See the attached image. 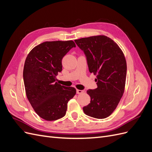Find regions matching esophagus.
Returning a JSON list of instances; mask_svg holds the SVG:
<instances>
[{"label": "esophagus", "mask_w": 152, "mask_h": 152, "mask_svg": "<svg viewBox=\"0 0 152 152\" xmlns=\"http://www.w3.org/2000/svg\"><path fill=\"white\" fill-rule=\"evenodd\" d=\"M84 93V91L77 89V94H82V93Z\"/></svg>", "instance_id": "esophagus-1"}]
</instances>
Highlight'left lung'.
Instances as JSON below:
<instances>
[{
	"instance_id": "8db88e82",
	"label": "left lung",
	"mask_w": 152,
	"mask_h": 152,
	"mask_svg": "<svg viewBox=\"0 0 152 152\" xmlns=\"http://www.w3.org/2000/svg\"><path fill=\"white\" fill-rule=\"evenodd\" d=\"M87 57L90 73L96 75L98 87L89 89L90 103L83 108L87 115L104 118L116 109L124 93L127 63L122 49L105 35H96L75 40Z\"/></svg>"
}]
</instances>
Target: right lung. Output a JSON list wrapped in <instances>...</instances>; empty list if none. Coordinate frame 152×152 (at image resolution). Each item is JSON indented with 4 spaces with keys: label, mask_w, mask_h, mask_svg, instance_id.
Here are the masks:
<instances>
[{
    "label": "right lung",
    "mask_w": 152,
    "mask_h": 152,
    "mask_svg": "<svg viewBox=\"0 0 152 152\" xmlns=\"http://www.w3.org/2000/svg\"><path fill=\"white\" fill-rule=\"evenodd\" d=\"M73 40L46 41L32 49L23 68L27 99L38 115L53 121L65 115L68 101L76 94L72 87L61 86L56 76L62 70V59L72 48Z\"/></svg>",
    "instance_id": "1"
}]
</instances>
